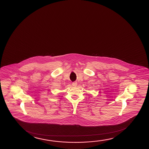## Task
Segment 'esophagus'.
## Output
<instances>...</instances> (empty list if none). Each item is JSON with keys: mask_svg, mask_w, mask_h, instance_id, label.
<instances>
[{"mask_svg": "<svg viewBox=\"0 0 149 149\" xmlns=\"http://www.w3.org/2000/svg\"><path fill=\"white\" fill-rule=\"evenodd\" d=\"M72 86H76L77 85V82H74L72 83Z\"/></svg>", "mask_w": 149, "mask_h": 149, "instance_id": "34e87169", "label": "esophagus"}]
</instances>
